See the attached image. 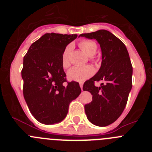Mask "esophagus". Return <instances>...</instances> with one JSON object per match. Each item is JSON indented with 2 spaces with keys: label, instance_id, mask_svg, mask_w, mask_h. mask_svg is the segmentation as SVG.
Returning a JSON list of instances; mask_svg holds the SVG:
<instances>
[{
  "label": "esophagus",
  "instance_id": "esophagus-1",
  "mask_svg": "<svg viewBox=\"0 0 152 152\" xmlns=\"http://www.w3.org/2000/svg\"><path fill=\"white\" fill-rule=\"evenodd\" d=\"M80 89H81V91H83V84H80Z\"/></svg>",
  "mask_w": 152,
  "mask_h": 152
}]
</instances>
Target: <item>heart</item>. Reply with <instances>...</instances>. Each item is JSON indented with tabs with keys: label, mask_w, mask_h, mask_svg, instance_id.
Instances as JSON below:
<instances>
[{
	"label": "heart",
	"mask_w": 152,
	"mask_h": 152,
	"mask_svg": "<svg viewBox=\"0 0 152 152\" xmlns=\"http://www.w3.org/2000/svg\"><path fill=\"white\" fill-rule=\"evenodd\" d=\"M79 46L91 59H94V55L96 53L97 45L94 42L91 40H82L79 42ZM72 45H69L65 48L61 56V65L64 68L70 66L69 52ZM94 73V69L91 65H85L82 67H72L67 73V77L69 80L76 82H83Z\"/></svg>",
	"instance_id": "heart-1"
}]
</instances>
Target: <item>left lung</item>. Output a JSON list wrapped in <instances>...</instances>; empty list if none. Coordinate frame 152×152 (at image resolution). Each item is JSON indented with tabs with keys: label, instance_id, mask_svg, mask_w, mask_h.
<instances>
[{
	"label": "left lung",
	"instance_id": "obj_1",
	"mask_svg": "<svg viewBox=\"0 0 152 152\" xmlns=\"http://www.w3.org/2000/svg\"><path fill=\"white\" fill-rule=\"evenodd\" d=\"M79 36L96 39L102 52L100 69L83 86V90L93 96L92 101L84 106L85 113L94 125L109 126L124 110L132 86V66L129 52L121 40L105 29ZM100 80L104 83L96 87L94 82Z\"/></svg>",
	"mask_w": 152,
	"mask_h": 152
}]
</instances>
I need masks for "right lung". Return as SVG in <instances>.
Returning a JSON list of instances; mask_svg holds the SVG:
<instances>
[{"instance_id": "add662e5", "label": "right lung", "mask_w": 152, "mask_h": 152, "mask_svg": "<svg viewBox=\"0 0 152 152\" xmlns=\"http://www.w3.org/2000/svg\"><path fill=\"white\" fill-rule=\"evenodd\" d=\"M77 35L45 33L29 47L21 72L23 96L29 110L39 123H60L68 112L70 103L80 95L77 82H68L61 65V56Z\"/></svg>"}]
</instances>
